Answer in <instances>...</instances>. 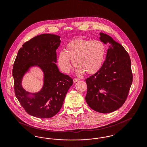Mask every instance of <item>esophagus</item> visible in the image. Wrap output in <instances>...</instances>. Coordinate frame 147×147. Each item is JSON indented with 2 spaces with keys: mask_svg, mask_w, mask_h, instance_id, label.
Wrapping results in <instances>:
<instances>
[{
  "mask_svg": "<svg viewBox=\"0 0 147 147\" xmlns=\"http://www.w3.org/2000/svg\"><path fill=\"white\" fill-rule=\"evenodd\" d=\"M80 80L79 79H77V78H74V79H73V82H74V83H76L77 82H78V81H79Z\"/></svg>",
  "mask_w": 147,
  "mask_h": 147,
  "instance_id": "obj_1",
  "label": "esophagus"
}]
</instances>
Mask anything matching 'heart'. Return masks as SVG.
Wrapping results in <instances>:
<instances>
[{
	"label": "heart",
	"mask_w": 147,
	"mask_h": 147,
	"mask_svg": "<svg viewBox=\"0 0 147 147\" xmlns=\"http://www.w3.org/2000/svg\"><path fill=\"white\" fill-rule=\"evenodd\" d=\"M106 48L100 40L76 39L68 42L64 51L58 56L57 63L60 69L65 73L70 72L72 62L76 66L79 74H94L101 68L105 61Z\"/></svg>",
	"instance_id": "obj_1"
}]
</instances>
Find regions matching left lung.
<instances>
[{"mask_svg":"<svg viewBox=\"0 0 147 147\" xmlns=\"http://www.w3.org/2000/svg\"><path fill=\"white\" fill-rule=\"evenodd\" d=\"M105 45L110 44L100 70L87 78L85 100L89 107L102 113L113 112L125 103L132 83L131 62L123 47L109 35L99 33Z\"/></svg>","mask_w":147,"mask_h":147,"instance_id":"obj_1","label":"left lung"}]
</instances>
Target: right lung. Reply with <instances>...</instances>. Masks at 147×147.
<instances>
[{"mask_svg": "<svg viewBox=\"0 0 147 147\" xmlns=\"http://www.w3.org/2000/svg\"><path fill=\"white\" fill-rule=\"evenodd\" d=\"M61 36L45 34L25 42L15 59L13 76L16 97L29 115L40 119L51 118L59 111L73 79L59 71L57 65V52ZM33 67L42 71L43 85L36 93L22 86L24 76Z\"/></svg>", "mask_w": 147, "mask_h": 147, "instance_id": "add662e5", "label": "right lung"}]
</instances>
